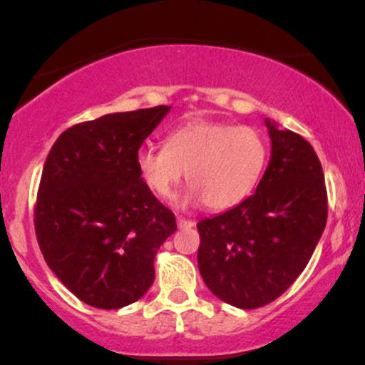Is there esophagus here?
I'll return each instance as SVG.
<instances>
[{"label": "esophagus", "mask_w": 365, "mask_h": 365, "mask_svg": "<svg viewBox=\"0 0 365 365\" xmlns=\"http://www.w3.org/2000/svg\"><path fill=\"white\" fill-rule=\"evenodd\" d=\"M177 225H178V228H192V226H194V221L185 220V217L178 216L177 217Z\"/></svg>", "instance_id": "obj_1"}]
</instances>
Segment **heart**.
Here are the masks:
<instances>
[{"instance_id":"b5f03b06","label":"heart","mask_w":365,"mask_h":365,"mask_svg":"<svg viewBox=\"0 0 365 365\" xmlns=\"http://www.w3.org/2000/svg\"><path fill=\"white\" fill-rule=\"evenodd\" d=\"M269 158L266 137L252 127L190 121L170 133L165 148L144 145L135 163L154 194L168 197L185 173L190 188L177 202L212 211L235 207L257 187Z\"/></svg>"}]
</instances>
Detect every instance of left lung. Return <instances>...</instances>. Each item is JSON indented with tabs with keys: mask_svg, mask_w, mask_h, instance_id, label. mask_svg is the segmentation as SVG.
Here are the masks:
<instances>
[{
	"mask_svg": "<svg viewBox=\"0 0 365 365\" xmlns=\"http://www.w3.org/2000/svg\"><path fill=\"white\" fill-rule=\"evenodd\" d=\"M269 165L250 197L197 223L200 276L217 299L238 309L273 302L307 266L328 217L324 175L299 133L264 118Z\"/></svg>",
	"mask_w": 365,
	"mask_h": 365,
	"instance_id": "1",
	"label": "left lung"
}]
</instances>
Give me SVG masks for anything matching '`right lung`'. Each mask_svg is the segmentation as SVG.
<instances>
[{"label": "right lung", "instance_id": "1", "mask_svg": "<svg viewBox=\"0 0 365 365\" xmlns=\"http://www.w3.org/2000/svg\"><path fill=\"white\" fill-rule=\"evenodd\" d=\"M171 106L110 113L65 130L46 158L36 235L46 262L77 299L121 309L154 282V257L175 215L137 170L142 142Z\"/></svg>", "mask_w": 365, "mask_h": 365}]
</instances>
